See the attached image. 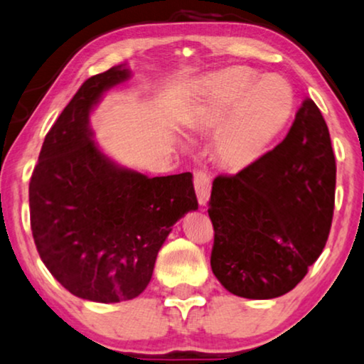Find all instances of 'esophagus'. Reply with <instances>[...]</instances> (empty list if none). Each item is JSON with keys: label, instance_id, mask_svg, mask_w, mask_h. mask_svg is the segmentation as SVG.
<instances>
[{"label": "esophagus", "instance_id": "34e87169", "mask_svg": "<svg viewBox=\"0 0 364 364\" xmlns=\"http://www.w3.org/2000/svg\"><path fill=\"white\" fill-rule=\"evenodd\" d=\"M194 189H196V196L199 204H206L209 199V194H211V178L206 171L196 170L194 171Z\"/></svg>", "mask_w": 364, "mask_h": 364}]
</instances>
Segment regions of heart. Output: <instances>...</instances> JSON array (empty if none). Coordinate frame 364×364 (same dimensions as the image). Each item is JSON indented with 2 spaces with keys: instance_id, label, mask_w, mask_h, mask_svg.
<instances>
[{
  "instance_id": "1",
  "label": "heart",
  "mask_w": 364,
  "mask_h": 364,
  "mask_svg": "<svg viewBox=\"0 0 364 364\" xmlns=\"http://www.w3.org/2000/svg\"><path fill=\"white\" fill-rule=\"evenodd\" d=\"M294 112V90L280 75L231 68L211 75L196 110L201 129L216 130L218 155L229 166L244 168L267 150Z\"/></svg>"
}]
</instances>
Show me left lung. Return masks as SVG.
<instances>
[{"label":"left lung","instance_id":"1","mask_svg":"<svg viewBox=\"0 0 364 364\" xmlns=\"http://www.w3.org/2000/svg\"><path fill=\"white\" fill-rule=\"evenodd\" d=\"M335 184L328 127L305 99L274 150L213 181L211 269L224 289L252 300L294 289L328 239Z\"/></svg>","mask_w":364,"mask_h":364}]
</instances>
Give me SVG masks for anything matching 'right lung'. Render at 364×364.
Masks as SVG:
<instances>
[{
  "label": "right lung",
  "mask_w": 364,
  "mask_h": 364,
  "mask_svg": "<svg viewBox=\"0 0 364 364\" xmlns=\"http://www.w3.org/2000/svg\"><path fill=\"white\" fill-rule=\"evenodd\" d=\"M129 77L115 65L80 85L46 135L29 183L41 260L70 294L99 304L140 295L173 224L198 209L191 173L148 178L92 140V109Z\"/></svg>",
  "instance_id": "add662e5"
}]
</instances>
